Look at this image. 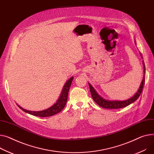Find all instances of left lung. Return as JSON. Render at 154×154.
Here are the masks:
<instances>
[{
    "label": "left lung",
    "instance_id": "obj_1",
    "mask_svg": "<svg viewBox=\"0 0 154 154\" xmlns=\"http://www.w3.org/2000/svg\"><path fill=\"white\" fill-rule=\"evenodd\" d=\"M136 43V42H135ZM142 58V54L140 53ZM142 63L143 66H144V77H143V79L142 82L140 85V87L137 90L136 93L133 95L132 97L126 100H122V101H118V100H108L105 98H103L102 97H101L98 93L97 91L95 90V88L92 87V85L88 83L89 87H90V90L91 94V97L95 103H97L100 106L104 108H107V109H118V108H122L126 107L130 104L132 103L133 102H134L140 96L141 92L142 91L143 87H144V83H145V79H146V67H145V64L144 60H142Z\"/></svg>",
    "mask_w": 154,
    "mask_h": 154
}]
</instances>
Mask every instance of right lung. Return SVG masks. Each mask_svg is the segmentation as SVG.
Listing matches in <instances>:
<instances>
[{
    "mask_svg": "<svg viewBox=\"0 0 154 154\" xmlns=\"http://www.w3.org/2000/svg\"><path fill=\"white\" fill-rule=\"evenodd\" d=\"M74 79V77H71L67 82L66 84H64L63 88L62 90V91H61L60 95L58 98V100L56 101V103H55L53 106H51L49 108L42 110V111H29L23 109L18 105V107L22 109L23 111L27 112V113L32 115L35 116H38V117H49L53 116L58 112H60L62 111L64 108L65 107L67 101V97H68V93L70 89V87L71 85L72 82Z\"/></svg>",
    "mask_w": 154,
    "mask_h": 154,
    "instance_id": "add662e5",
    "label": "right lung"
}]
</instances>
